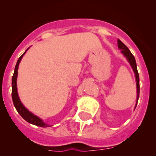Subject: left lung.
<instances>
[{
  "label": "left lung",
  "mask_w": 156,
  "mask_h": 156,
  "mask_svg": "<svg viewBox=\"0 0 156 156\" xmlns=\"http://www.w3.org/2000/svg\"><path fill=\"white\" fill-rule=\"evenodd\" d=\"M118 47H119V48L121 50V52H122V53L123 54V56L127 59V62H129V64L130 65V66H131V68L133 69V72H134L135 74V78H136V94H136V105H135V108H136L140 96V78L139 74H138L137 72V68H136V60H135L134 56H133V54H132L131 52L130 51V50H129L126 45L124 44L119 39H118Z\"/></svg>",
  "instance_id": "8db88e82"
}]
</instances>
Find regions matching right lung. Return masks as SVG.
<instances>
[{"instance_id": "1", "label": "right lung", "mask_w": 156, "mask_h": 156, "mask_svg": "<svg viewBox=\"0 0 156 156\" xmlns=\"http://www.w3.org/2000/svg\"><path fill=\"white\" fill-rule=\"evenodd\" d=\"M29 48L24 52L23 55L19 58L18 61L16 62V65L15 66V70H14L13 75H12V102H13V105L15 106L16 109L17 110L19 114L22 116L23 119L28 122L30 124H32V125H36V126L42 127H51L52 125H48V124L45 123L41 119H40L39 117H37V115L33 114L32 112L29 111L26 107L24 106V105L22 103L21 100H20V97H19L18 91H17V76H18V69H19V65H20V62H21V59H23V56L25 55V53H26Z\"/></svg>"}]
</instances>
